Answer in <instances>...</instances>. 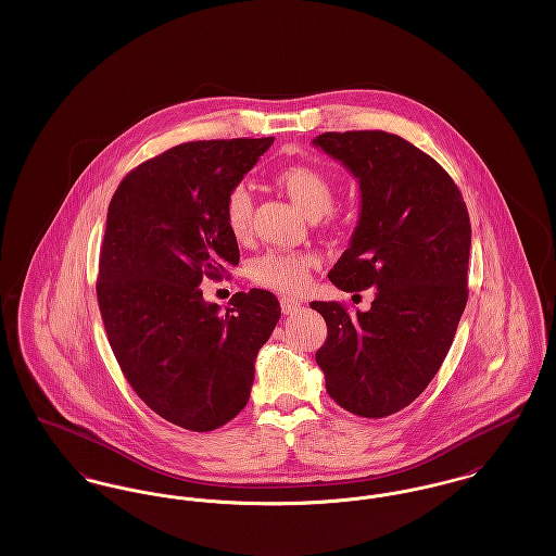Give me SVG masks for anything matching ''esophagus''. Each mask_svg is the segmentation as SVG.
<instances>
[{
    "label": "esophagus",
    "mask_w": 556,
    "mask_h": 556,
    "mask_svg": "<svg viewBox=\"0 0 556 556\" xmlns=\"http://www.w3.org/2000/svg\"><path fill=\"white\" fill-rule=\"evenodd\" d=\"M302 308V302L298 300V298H281V311H283V315H293V313H298Z\"/></svg>",
    "instance_id": "obj_1"
}]
</instances>
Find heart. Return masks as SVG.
Wrapping results in <instances>:
<instances>
[{"label": "heart", "mask_w": 556, "mask_h": 556, "mask_svg": "<svg viewBox=\"0 0 556 556\" xmlns=\"http://www.w3.org/2000/svg\"><path fill=\"white\" fill-rule=\"evenodd\" d=\"M275 181L302 211L313 218L329 211L336 200L333 179L311 164L283 166L281 170H277ZM223 216L233 238L245 239L250 236V229H252L250 187L245 184H236L227 191L223 202ZM317 265V256L313 252L268 250L250 263L248 275L261 288L293 293L308 286L311 273Z\"/></svg>", "instance_id": "b5f03b06"}]
</instances>
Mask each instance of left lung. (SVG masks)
Masks as SVG:
<instances>
[{
    "instance_id": "left-lung-1",
    "label": "left lung",
    "mask_w": 556,
    "mask_h": 556,
    "mask_svg": "<svg viewBox=\"0 0 556 556\" xmlns=\"http://www.w3.org/2000/svg\"><path fill=\"white\" fill-rule=\"evenodd\" d=\"M361 181L350 248L329 270L340 290H375L367 313L311 302L327 323L317 350L327 394L352 415L390 417L431 383L467 306L471 220L448 173L388 131L315 139Z\"/></svg>"
}]
</instances>
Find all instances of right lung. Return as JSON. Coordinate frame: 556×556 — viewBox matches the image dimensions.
Returning <instances> with one entry per match:
<instances>
[{
	"mask_svg": "<svg viewBox=\"0 0 556 556\" xmlns=\"http://www.w3.org/2000/svg\"><path fill=\"white\" fill-rule=\"evenodd\" d=\"M273 139L179 143L135 166L108 206L96 283L108 342L135 394L189 431L238 417L281 317L270 291H238L218 313L198 288L238 265L223 202Z\"/></svg>",
	"mask_w": 556,
	"mask_h": 556,
	"instance_id": "add662e5",
	"label": "right lung"
}]
</instances>
